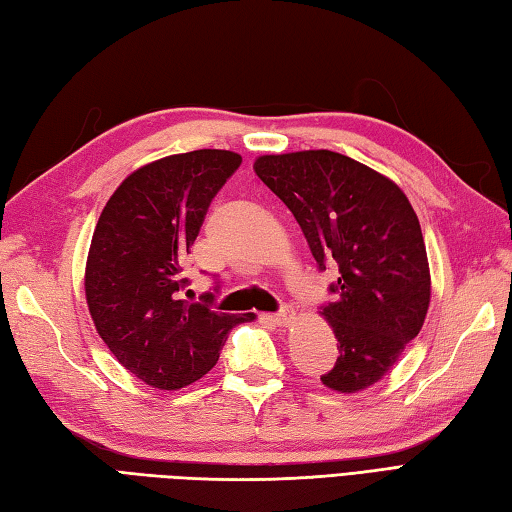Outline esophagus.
Returning a JSON list of instances; mask_svg holds the SVG:
<instances>
[{"instance_id":"1","label":"esophagus","mask_w":512,"mask_h":512,"mask_svg":"<svg viewBox=\"0 0 512 512\" xmlns=\"http://www.w3.org/2000/svg\"><path fill=\"white\" fill-rule=\"evenodd\" d=\"M265 320H269L274 327H287V325H291V322H294V311L283 309V311H278V314L265 316Z\"/></svg>"}]
</instances>
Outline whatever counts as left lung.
I'll list each match as a JSON object with an SVG mask.
<instances>
[{
    "instance_id": "8db88e82",
    "label": "left lung",
    "mask_w": 512,
    "mask_h": 512,
    "mask_svg": "<svg viewBox=\"0 0 512 512\" xmlns=\"http://www.w3.org/2000/svg\"><path fill=\"white\" fill-rule=\"evenodd\" d=\"M305 234L320 269L338 267L322 316L338 338L325 387L356 393L393 369L420 333L431 274L420 221L387 176L331 150L265 154L254 163Z\"/></svg>"
}]
</instances>
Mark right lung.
Masks as SVG:
<instances>
[{
  "label": "right lung",
  "instance_id": "add662e5",
  "mask_svg": "<svg viewBox=\"0 0 512 512\" xmlns=\"http://www.w3.org/2000/svg\"><path fill=\"white\" fill-rule=\"evenodd\" d=\"M243 163L229 150H194L143 165L103 207L86 263L97 333L125 369L176 391L210 371L227 333L254 314H223L181 300L183 263L207 207Z\"/></svg>",
  "mask_w": 512,
  "mask_h": 512
}]
</instances>
